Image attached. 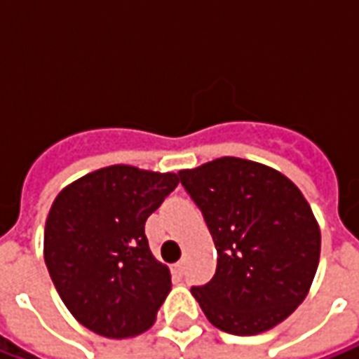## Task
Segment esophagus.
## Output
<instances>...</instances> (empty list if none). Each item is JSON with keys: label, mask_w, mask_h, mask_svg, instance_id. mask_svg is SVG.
<instances>
[{"label": "esophagus", "mask_w": 359, "mask_h": 359, "mask_svg": "<svg viewBox=\"0 0 359 359\" xmlns=\"http://www.w3.org/2000/svg\"><path fill=\"white\" fill-rule=\"evenodd\" d=\"M172 271H175L179 277H182V275H184V262H182V259H180V262H177V264L172 265Z\"/></svg>", "instance_id": "34e87169"}]
</instances>
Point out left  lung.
<instances>
[{
  "instance_id": "8db88e82",
  "label": "left lung",
  "mask_w": 359,
  "mask_h": 359,
  "mask_svg": "<svg viewBox=\"0 0 359 359\" xmlns=\"http://www.w3.org/2000/svg\"><path fill=\"white\" fill-rule=\"evenodd\" d=\"M202 210L217 271L192 294L213 327L250 337L285 321L308 296L321 231L300 188L283 172L241 157L179 171Z\"/></svg>"
}]
</instances>
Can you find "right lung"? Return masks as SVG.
Listing matches in <instances>:
<instances>
[{"label":"right lung","instance_id":"add662e5","mask_svg":"<svg viewBox=\"0 0 359 359\" xmlns=\"http://www.w3.org/2000/svg\"><path fill=\"white\" fill-rule=\"evenodd\" d=\"M177 184V172L109 165L51 203L43 259L67 309L95 334L133 339L156 321L171 271L151 254L144 225Z\"/></svg>","mask_w":359,"mask_h":359}]
</instances>
